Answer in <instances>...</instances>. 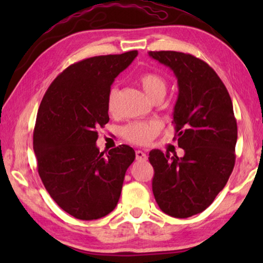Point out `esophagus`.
Returning <instances> with one entry per match:
<instances>
[{"instance_id": "1", "label": "esophagus", "mask_w": 263, "mask_h": 263, "mask_svg": "<svg viewBox=\"0 0 263 263\" xmlns=\"http://www.w3.org/2000/svg\"><path fill=\"white\" fill-rule=\"evenodd\" d=\"M136 159L138 160V161H145V160L147 159V155H146L144 152H141V151H137Z\"/></svg>"}]
</instances>
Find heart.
Listing matches in <instances>:
<instances>
[{"instance_id":"obj_1","label":"heart","mask_w":263,"mask_h":263,"mask_svg":"<svg viewBox=\"0 0 263 263\" xmlns=\"http://www.w3.org/2000/svg\"><path fill=\"white\" fill-rule=\"evenodd\" d=\"M138 81H139L140 86L144 89L146 94L148 95L151 100H153L158 96H164V94H166V81H164L159 74H155L152 72L142 73L139 79H138ZM117 87H112L109 90L108 102H106L109 112H115L116 105H117ZM161 123L157 121H152L148 123L136 122L124 128L123 135L125 137L126 140L133 142V144L147 145L152 141L153 138L161 131Z\"/></svg>"}]
</instances>
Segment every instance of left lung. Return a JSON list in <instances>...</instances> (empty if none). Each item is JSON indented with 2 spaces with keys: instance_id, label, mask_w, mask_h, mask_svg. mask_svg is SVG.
I'll return each mask as SVG.
<instances>
[{
  "instance_id": "8db88e82",
  "label": "left lung",
  "mask_w": 263,
  "mask_h": 263,
  "mask_svg": "<svg viewBox=\"0 0 263 263\" xmlns=\"http://www.w3.org/2000/svg\"><path fill=\"white\" fill-rule=\"evenodd\" d=\"M148 54L177 79L174 139L184 149L182 158L151 151L153 194L164 213L188 218L211 205L233 171L238 127L232 101L217 73L198 58L175 51Z\"/></svg>"
}]
</instances>
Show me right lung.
<instances>
[{
    "instance_id": "right-lung-1",
    "label": "right lung",
    "mask_w": 263,
    "mask_h": 263,
    "mask_svg": "<svg viewBox=\"0 0 263 263\" xmlns=\"http://www.w3.org/2000/svg\"><path fill=\"white\" fill-rule=\"evenodd\" d=\"M138 51L88 58L51 83L39 105L33 151L39 176L62 210L92 220L114 210L125 173L136 159L127 145L100 152L97 128L109 122L108 94Z\"/></svg>"
}]
</instances>
